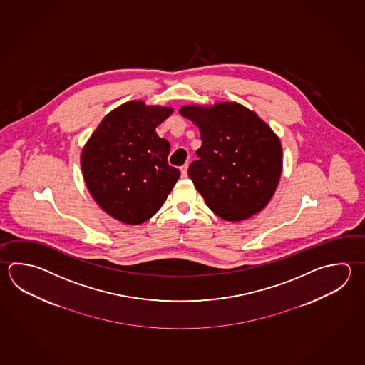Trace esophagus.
<instances>
[{"instance_id": "34e87169", "label": "esophagus", "mask_w": 365, "mask_h": 365, "mask_svg": "<svg viewBox=\"0 0 365 365\" xmlns=\"http://www.w3.org/2000/svg\"><path fill=\"white\" fill-rule=\"evenodd\" d=\"M187 170H188V166L183 165L180 168V177L182 178H187Z\"/></svg>"}]
</instances>
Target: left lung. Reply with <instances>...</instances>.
I'll return each mask as SVG.
<instances>
[{
  "instance_id": "8db88e82",
  "label": "left lung",
  "mask_w": 365,
  "mask_h": 365,
  "mask_svg": "<svg viewBox=\"0 0 365 365\" xmlns=\"http://www.w3.org/2000/svg\"><path fill=\"white\" fill-rule=\"evenodd\" d=\"M179 113L199 128V160L188 175L210 210L228 222L259 213L282 169V143L269 124L236 102L187 104Z\"/></svg>"
}]
</instances>
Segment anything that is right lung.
Here are the masks:
<instances>
[{"label":"right lung","instance_id":"right-lung-1","mask_svg":"<svg viewBox=\"0 0 365 365\" xmlns=\"http://www.w3.org/2000/svg\"><path fill=\"white\" fill-rule=\"evenodd\" d=\"M172 107L130 101L104 116L81 152L91 197L112 218L140 225L158 213L179 179L168 164L169 142L156 128Z\"/></svg>","mask_w":365,"mask_h":365}]
</instances>
